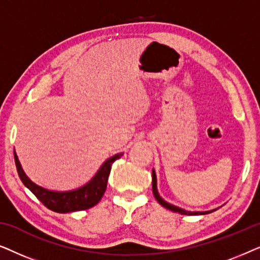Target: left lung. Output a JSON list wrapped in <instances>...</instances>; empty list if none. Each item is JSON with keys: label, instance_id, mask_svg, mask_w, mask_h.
<instances>
[{"label": "left lung", "instance_id": "1", "mask_svg": "<svg viewBox=\"0 0 260 260\" xmlns=\"http://www.w3.org/2000/svg\"><path fill=\"white\" fill-rule=\"evenodd\" d=\"M157 180H156V174H155V170L152 169V193H154V197L156 200H157V202L161 206H163V207L167 208V209H170V211L173 212H177L180 213V214H184V215H201V214H208V213H212L216 211V209H212V211H207V212H189V211H186V209H182L180 207H177V206H174L172 204H168V202L163 200V199L159 197L158 191H157Z\"/></svg>", "mask_w": 260, "mask_h": 260}]
</instances>
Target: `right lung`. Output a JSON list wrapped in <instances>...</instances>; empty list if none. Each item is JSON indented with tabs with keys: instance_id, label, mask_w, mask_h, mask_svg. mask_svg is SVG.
<instances>
[{
	"instance_id": "1",
	"label": "right lung",
	"mask_w": 260,
	"mask_h": 260,
	"mask_svg": "<svg viewBox=\"0 0 260 260\" xmlns=\"http://www.w3.org/2000/svg\"><path fill=\"white\" fill-rule=\"evenodd\" d=\"M123 156L122 152L113 155L112 157L106 159L103 163L101 169L97 174L92 177L90 182H87L85 186L78 188L74 190L69 191H54L48 190L46 188H42L38 184H35L29 177L23 172L21 163L17 158L16 152L14 151V158H15V165L17 173L22 183L44 204L48 209L56 213H70L77 211H85L93 207L101 201V199L104 195L108 186V179L111 172V166L116 159L120 158Z\"/></svg>"
}]
</instances>
